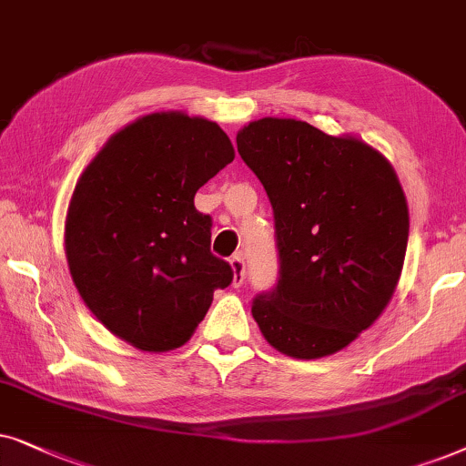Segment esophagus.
Masks as SVG:
<instances>
[{
  "label": "esophagus",
  "instance_id": "esophagus-1",
  "mask_svg": "<svg viewBox=\"0 0 466 466\" xmlns=\"http://www.w3.org/2000/svg\"><path fill=\"white\" fill-rule=\"evenodd\" d=\"M229 264H232V272H234L232 285L234 288H240V285L245 283V259L243 256H232Z\"/></svg>",
  "mask_w": 466,
  "mask_h": 466
}]
</instances>
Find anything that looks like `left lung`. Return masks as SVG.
<instances>
[{
  "instance_id": "left-lung-1",
  "label": "left lung",
  "mask_w": 466,
  "mask_h": 466,
  "mask_svg": "<svg viewBox=\"0 0 466 466\" xmlns=\"http://www.w3.org/2000/svg\"><path fill=\"white\" fill-rule=\"evenodd\" d=\"M275 213L279 279L251 313L285 356L337 353L373 326L400 279L409 208L390 161L353 136L264 116L237 136Z\"/></svg>"
}]
</instances>
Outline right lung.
<instances>
[{
	"mask_svg": "<svg viewBox=\"0 0 466 466\" xmlns=\"http://www.w3.org/2000/svg\"><path fill=\"white\" fill-rule=\"evenodd\" d=\"M234 159L215 121L178 110L110 136L74 187L66 258L89 311L142 351L187 343L232 266L210 253L196 191Z\"/></svg>",
	"mask_w": 466,
	"mask_h": 466,
	"instance_id": "obj_1",
	"label": "right lung"
}]
</instances>
